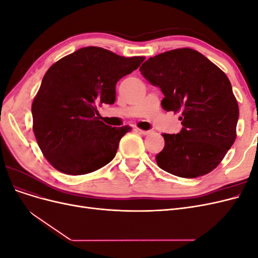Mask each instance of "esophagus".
Here are the masks:
<instances>
[{"label":"esophagus","instance_id":"obj_1","mask_svg":"<svg viewBox=\"0 0 258 258\" xmlns=\"http://www.w3.org/2000/svg\"><path fill=\"white\" fill-rule=\"evenodd\" d=\"M139 130V132L141 135H144V136H147V135H150V134H152V130H142V129H138Z\"/></svg>","mask_w":258,"mask_h":258}]
</instances>
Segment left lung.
<instances>
[{"instance_id":"left-lung-1","label":"left lung","mask_w":258,"mask_h":258,"mask_svg":"<svg viewBox=\"0 0 258 258\" xmlns=\"http://www.w3.org/2000/svg\"><path fill=\"white\" fill-rule=\"evenodd\" d=\"M140 71L162 91L163 110L181 113L179 134L162 135L165 147L156 155L158 167L186 178L214 170L237 137L239 106L228 77L191 48L151 57Z\"/></svg>"}]
</instances>
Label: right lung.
Instances as JSON below:
<instances>
[{
	"label": "right lung",
	"mask_w": 258,
	"mask_h": 258,
	"mask_svg": "<svg viewBox=\"0 0 258 258\" xmlns=\"http://www.w3.org/2000/svg\"><path fill=\"white\" fill-rule=\"evenodd\" d=\"M144 59L90 46L47 70L33 100L32 117L37 144L54 169L82 175L112 161L131 127L107 126L99 119L98 106L115 102L117 82Z\"/></svg>",
	"instance_id": "obj_1"
}]
</instances>
